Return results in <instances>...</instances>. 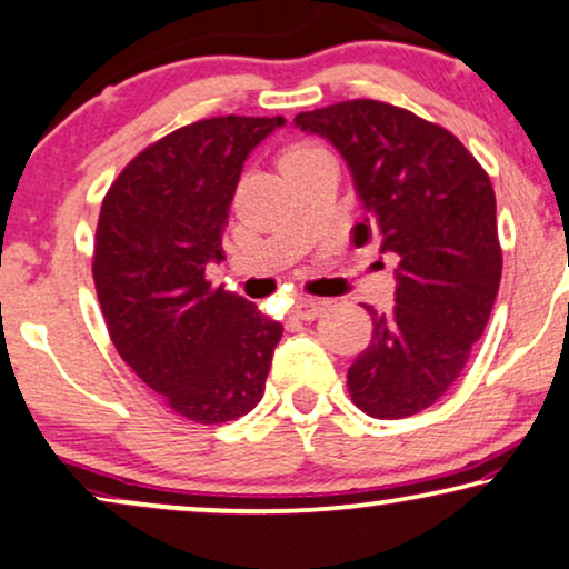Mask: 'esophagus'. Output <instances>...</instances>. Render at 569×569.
<instances>
[{"mask_svg": "<svg viewBox=\"0 0 569 569\" xmlns=\"http://www.w3.org/2000/svg\"><path fill=\"white\" fill-rule=\"evenodd\" d=\"M325 307H327V301H322V299H307V296H301V299L293 301L291 315L296 319H307V322H309V319H315V317L322 315Z\"/></svg>", "mask_w": 569, "mask_h": 569, "instance_id": "1", "label": "esophagus"}]
</instances>
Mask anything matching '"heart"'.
Returning <instances> with one entry per match:
<instances>
[{
	"label": "heart",
	"instance_id": "obj_1",
	"mask_svg": "<svg viewBox=\"0 0 569 569\" xmlns=\"http://www.w3.org/2000/svg\"><path fill=\"white\" fill-rule=\"evenodd\" d=\"M319 151H325V149H319V147H315V143H296V147H288L283 154H281V167H288V164H293V162H301V159H307V157H315V154H319Z\"/></svg>",
	"mask_w": 569,
	"mask_h": 569
}]
</instances>
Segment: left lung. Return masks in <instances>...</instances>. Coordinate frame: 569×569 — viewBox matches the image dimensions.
I'll return each mask as SVG.
<instances>
[{"label":"left lung","mask_w":569,"mask_h":569,"mask_svg":"<svg viewBox=\"0 0 569 569\" xmlns=\"http://www.w3.org/2000/svg\"><path fill=\"white\" fill-rule=\"evenodd\" d=\"M293 123L348 162L371 231L397 258L395 307H371V342L348 368L358 410L399 420L426 410L459 379L482 338L502 276L495 190L482 164L443 126L379 100H346Z\"/></svg>","instance_id":"1"}]
</instances>
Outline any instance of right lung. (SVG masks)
<instances>
[{"label":"right lung","mask_w":569,"mask_h":569,"mask_svg":"<svg viewBox=\"0 0 569 569\" xmlns=\"http://www.w3.org/2000/svg\"><path fill=\"white\" fill-rule=\"evenodd\" d=\"M286 121L182 126L123 167L100 208L92 276L118 356L186 420L219 426L260 402L283 325L206 281L250 151Z\"/></svg>","instance_id":"add662e5"}]
</instances>
